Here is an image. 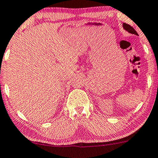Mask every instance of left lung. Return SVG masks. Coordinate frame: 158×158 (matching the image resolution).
I'll use <instances>...</instances> for the list:
<instances>
[{"label":"left lung","mask_w":158,"mask_h":158,"mask_svg":"<svg viewBox=\"0 0 158 158\" xmlns=\"http://www.w3.org/2000/svg\"><path fill=\"white\" fill-rule=\"evenodd\" d=\"M123 28H124L126 31H128L129 33L133 34V35H138L135 30L134 28H132L131 26H130L129 24H127V23H123Z\"/></svg>","instance_id":"8db88e82"}]
</instances>
